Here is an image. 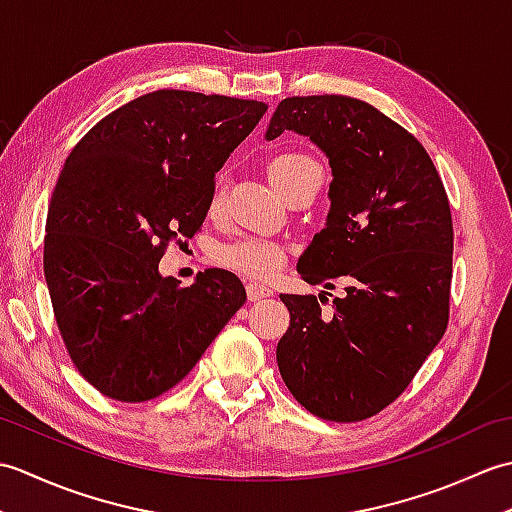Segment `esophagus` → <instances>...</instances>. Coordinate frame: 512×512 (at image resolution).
<instances>
[{
  "label": "esophagus",
  "instance_id": "obj_1",
  "mask_svg": "<svg viewBox=\"0 0 512 512\" xmlns=\"http://www.w3.org/2000/svg\"><path fill=\"white\" fill-rule=\"evenodd\" d=\"M246 295H248L250 301H262V299L273 295V290L262 286V284H255V281H248V284H246Z\"/></svg>",
  "mask_w": 512,
  "mask_h": 512
}]
</instances>
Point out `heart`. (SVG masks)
<instances>
[{
    "label": "heart",
    "mask_w": 512,
    "mask_h": 512,
    "mask_svg": "<svg viewBox=\"0 0 512 512\" xmlns=\"http://www.w3.org/2000/svg\"><path fill=\"white\" fill-rule=\"evenodd\" d=\"M312 169H319L317 162L308 154H303V151H279L266 165L270 182L284 195ZM222 198V189H215L211 198V211L220 209ZM217 262L253 279H270L284 266L286 248L277 242H270V239L244 237L237 239V242L224 244L217 250Z\"/></svg>",
    "instance_id": "1"
}]
</instances>
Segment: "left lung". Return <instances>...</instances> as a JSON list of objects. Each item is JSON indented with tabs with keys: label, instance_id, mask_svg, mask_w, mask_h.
<instances>
[{
	"label": "left lung",
	"instance_id": "obj_1",
	"mask_svg": "<svg viewBox=\"0 0 512 512\" xmlns=\"http://www.w3.org/2000/svg\"><path fill=\"white\" fill-rule=\"evenodd\" d=\"M310 136L330 158V213L299 259L301 279L347 297L321 314L314 295H281L290 328L277 365L314 416L358 422L409 387L449 325L453 220L420 140L374 105L341 94L290 96L266 138ZM323 303V301H321Z\"/></svg>",
	"mask_w": 512,
	"mask_h": 512
}]
</instances>
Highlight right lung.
Listing matches in <instances>:
<instances>
[{"label": "right lung", "mask_w": 512, "mask_h": 512, "mask_svg": "<svg viewBox=\"0 0 512 512\" xmlns=\"http://www.w3.org/2000/svg\"><path fill=\"white\" fill-rule=\"evenodd\" d=\"M266 103L158 90L101 118L54 184L43 273L74 367L103 396L145 402L200 361L246 290L206 268L195 284L160 277L169 242L200 231L215 173Z\"/></svg>", "instance_id": "1"}]
</instances>
